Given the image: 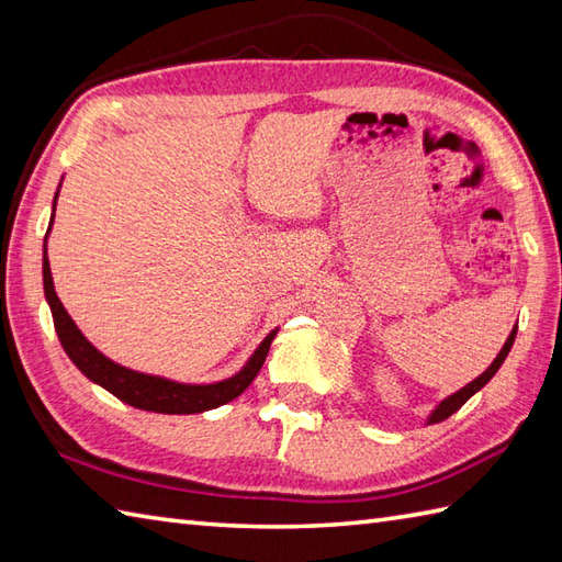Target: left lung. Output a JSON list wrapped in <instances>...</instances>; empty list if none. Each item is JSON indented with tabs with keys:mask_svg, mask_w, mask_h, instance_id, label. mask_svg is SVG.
Returning <instances> with one entry per match:
<instances>
[{
	"mask_svg": "<svg viewBox=\"0 0 562 562\" xmlns=\"http://www.w3.org/2000/svg\"><path fill=\"white\" fill-rule=\"evenodd\" d=\"M515 338H517V326L515 328H512V333H509V338L505 340V345H503V350H499V355L495 357V360H493V364L491 367H487L485 369V372L479 376V379H473L471 381V384H465L461 391H457V393H451V396L449 398H445V401H441L439 405H437V408H435V413L432 415H429V425H435V423H441V420H447V417L449 415H453V413H457L459 408H461V405L465 403V401H469L471 396H473V393L475 391H481L485 384H487V381H491L493 376H495V372H497V369L499 367H503V362H505V357L509 355V350H512V345H515Z\"/></svg>",
	"mask_w": 562,
	"mask_h": 562,
	"instance_id": "8db88e82",
	"label": "left lung"
}]
</instances>
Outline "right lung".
<instances>
[{
  "label": "right lung",
  "instance_id": "right-lung-1",
  "mask_svg": "<svg viewBox=\"0 0 562 562\" xmlns=\"http://www.w3.org/2000/svg\"><path fill=\"white\" fill-rule=\"evenodd\" d=\"M53 212H55V205H53ZM50 226H53V220H50ZM50 226H47V232H50ZM43 288H45V300L50 304V312H53L57 338L63 342L69 360L79 367V372L83 376L97 381L99 386L111 391L115 398H121L123 403L133 405V408H139V411L166 413V415H190V413L212 411L217 408V405L234 401L236 396H241L250 381L258 376L260 367L268 357L270 342L274 336H278V330H272L270 336L260 342V348L246 362L241 372L234 374L232 379L217 381V384H178V381L149 376V374L133 372V369L115 364L81 336V330L75 326V321L69 318L63 302H59L55 294L50 262H47V236L43 241Z\"/></svg>",
  "mask_w": 562,
  "mask_h": 562
}]
</instances>
